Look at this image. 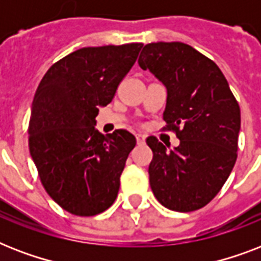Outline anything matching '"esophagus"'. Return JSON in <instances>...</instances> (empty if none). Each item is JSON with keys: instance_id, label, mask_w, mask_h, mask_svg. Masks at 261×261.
<instances>
[{"instance_id": "1", "label": "esophagus", "mask_w": 261, "mask_h": 261, "mask_svg": "<svg viewBox=\"0 0 261 261\" xmlns=\"http://www.w3.org/2000/svg\"><path fill=\"white\" fill-rule=\"evenodd\" d=\"M135 138H137V143H138V145H143L145 141H146V137L142 134H137L135 135Z\"/></svg>"}]
</instances>
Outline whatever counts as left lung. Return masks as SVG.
Here are the masks:
<instances>
[{
	"instance_id": "8db88e82",
	"label": "left lung",
	"mask_w": 261,
	"mask_h": 261,
	"mask_svg": "<svg viewBox=\"0 0 261 261\" xmlns=\"http://www.w3.org/2000/svg\"><path fill=\"white\" fill-rule=\"evenodd\" d=\"M138 63L167 88L164 120L180 139L172 150L155 137L146 139L153 150L151 191L169 210H199L214 199L234 167L239 102L219 67L186 43L146 44Z\"/></svg>"
}]
</instances>
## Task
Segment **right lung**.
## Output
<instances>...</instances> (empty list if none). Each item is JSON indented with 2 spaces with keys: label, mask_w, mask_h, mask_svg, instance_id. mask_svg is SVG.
Returning a JSON list of instances; mask_svg holds the SVG:
<instances>
[{
  "label": "right lung",
  "mask_w": 261,
  "mask_h": 261,
  "mask_svg": "<svg viewBox=\"0 0 261 261\" xmlns=\"http://www.w3.org/2000/svg\"><path fill=\"white\" fill-rule=\"evenodd\" d=\"M142 43L84 47L47 70L31 110L30 153L44 190L80 217L106 211L118 196L135 137L96 130L98 107L112 101Z\"/></svg>",
  "instance_id": "obj_1"
}]
</instances>
